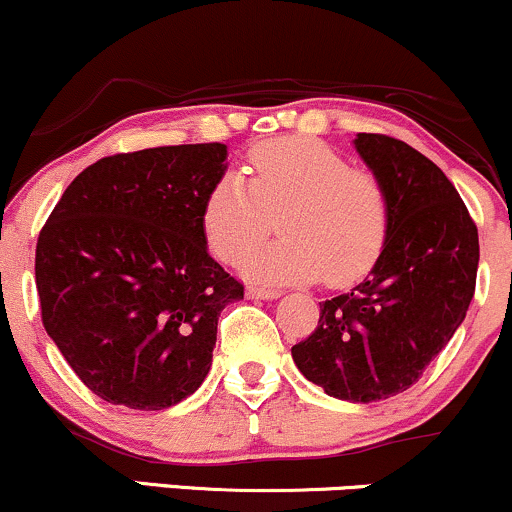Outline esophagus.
<instances>
[{
    "instance_id": "obj_1",
    "label": "esophagus",
    "mask_w": 512,
    "mask_h": 512,
    "mask_svg": "<svg viewBox=\"0 0 512 512\" xmlns=\"http://www.w3.org/2000/svg\"><path fill=\"white\" fill-rule=\"evenodd\" d=\"M251 299H278L280 297V290H275V287H261V285H249V290H246Z\"/></svg>"
}]
</instances>
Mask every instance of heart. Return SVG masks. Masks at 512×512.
I'll return each mask as SVG.
<instances>
[{
  "label": "heart",
  "mask_w": 512,
  "mask_h": 512,
  "mask_svg": "<svg viewBox=\"0 0 512 512\" xmlns=\"http://www.w3.org/2000/svg\"><path fill=\"white\" fill-rule=\"evenodd\" d=\"M249 179L222 174L201 206V230L220 261L239 263L273 230L282 237L246 261L258 280H318L345 287L386 249L393 201L369 167L309 136H280L246 150Z\"/></svg>",
  "instance_id": "1"
}]
</instances>
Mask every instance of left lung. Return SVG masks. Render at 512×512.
<instances>
[{
  "mask_svg": "<svg viewBox=\"0 0 512 512\" xmlns=\"http://www.w3.org/2000/svg\"><path fill=\"white\" fill-rule=\"evenodd\" d=\"M354 146L388 184L386 249L369 278L321 304L292 357L333 398L376 402L414 386L465 321L479 232L453 182L419 150L386 134H359Z\"/></svg>",
  "mask_w": 512,
  "mask_h": 512,
  "instance_id": "obj_1",
  "label": "left lung"
}]
</instances>
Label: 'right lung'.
Segmentation results:
<instances>
[{"label":"right lung","instance_id":"add662e5","mask_svg":"<svg viewBox=\"0 0 512 512\" xmlns=\"http://www.w3.org/2000/svg\"><path fill=\"white\" fill-rule=\"evenodd\" d=\"M225 158L222 143L110 155L66 186L42 225V326L105 402L165 410L208 374L220 311L244 297L201 230Z\"/></svg>","mask_w":512,"mask_h":512}]
</instances>
